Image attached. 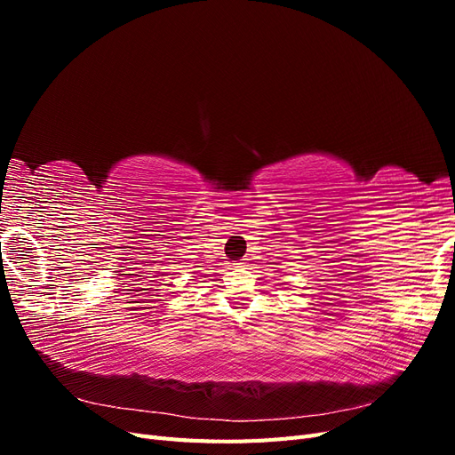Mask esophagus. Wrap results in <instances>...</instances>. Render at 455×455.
I'll list each match as a JSON object with an SVG mask.
<instances>
[{
	"label": "esophagus",
	"instance_id": "esophagus-1",
	"mask_svg": "<svg viewBox=\"0 0 455 455\" xmlns=\"http://www.w3.org/2000/svg\"><path fill=\"white\" fill-rule=\"evenodd\" d=\"M246 266V261H237V264H235V267H244Z\"/></svg>",
	"mask_w": 455,
	"mask_h": 455
}]
</instances>
